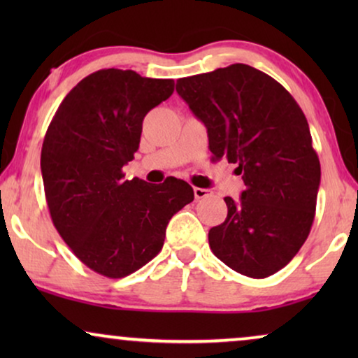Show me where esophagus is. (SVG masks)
<instances>
[{
    "label": "esophagus",
    "mask_w": 358,
    "mask_h": 358,
    "mask_svg": "<svg viewBox=\"0 0 358 358\" xmlns=\"http://www.w3.org/2000/svg\"><path fill=\"white\" fill-rule=\"evenodd\" d=\"M194 195H195V199H205V197H210V195H212V192H210L208 189L194 187Z\"/></svg>",
    "instance_id": "34e87169"
}]
</instances>
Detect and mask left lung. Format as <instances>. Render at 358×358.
<instances>
[{"label": "left lung", "instance_id": "1", "mask_svg": "<svg viewBox=\"0 0 358 358\" xmlns=\"http://www.w3.org/2000/svg\"><path fill=\"white\" fill-rule=\"evenodd\" d=\"M176 91L207 127L213 159L236 164L246 185L238 200L224 197L228 215L208 231L210 249L243 275H272L315 220L321 166L305 114L280 83L243 63L180 78Z\"/></svg>", "mask_w": 358, "mask_h": 358}]
</instances>
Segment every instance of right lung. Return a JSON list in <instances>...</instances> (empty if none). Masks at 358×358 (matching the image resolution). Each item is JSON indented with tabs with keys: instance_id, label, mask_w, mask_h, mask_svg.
<instances>
[{
	"instance_id": "add662e5",
	"label": "right lung",
	"mask_w": 358,
	"mask_h": 358,
	"mask_svg": "<svg viewBox=\"0 0 358 358\" xmlns=\"http://www.w3.org/2000/svg\"><path fill=\"white\" fill-rule=\"evenodd\" d=\"M173 80L99 70L68 92L43 138L41 169L52 222L75 256L101 275H130L161 251L174 213L194 200L185 180L125 179L148 112Z\"/></svg>"
}]
</instances>
